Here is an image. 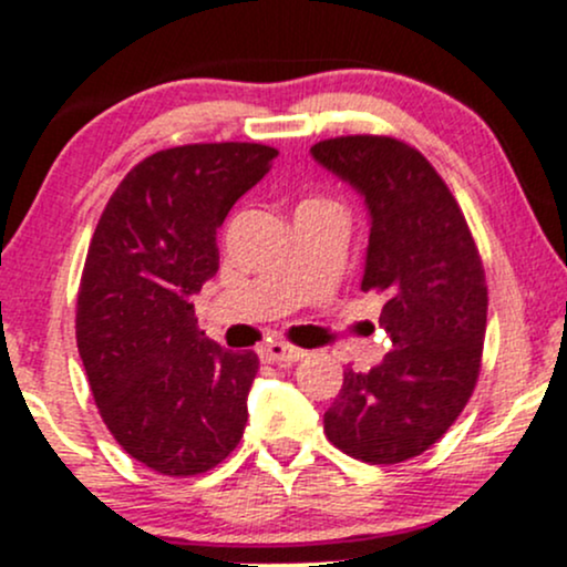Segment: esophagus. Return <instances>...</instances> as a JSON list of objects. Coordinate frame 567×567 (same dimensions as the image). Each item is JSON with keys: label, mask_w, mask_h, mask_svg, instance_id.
Wrapping results in <instances>:
<instances>
[{"label": "esophagus", "mask_w": 567, "mask_h": 567, "mask_svg": "<svg viewBox=\"0 0 567 567\" xmlns=\"http://www.w3.org/2000/svg\"><path fill=\"white\" fill-rule=\"evenodd\" d=\"M260 358L266 360V363H296V360L303 358V350H296V347H288V344H279V341H271V344H264L260 347Z\"/></svg>", "instance_id": "34e87169"}]
</instances>
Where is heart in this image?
<instances>
[{"instance_id":"b5f03b06","label":"heart","mask_w":567,"mask_h":567,"mask_svg":"<svg viewBox=\"0 0 567 567\" xmlns=\"http://www.w3.org/2000/svg\"><path fill=\"white\" fill-rule=\"evenodd\" d=\"M303 204H328V207H336V204L328 202V198H309V202H303Z\"/></svg>"}]
</instances>
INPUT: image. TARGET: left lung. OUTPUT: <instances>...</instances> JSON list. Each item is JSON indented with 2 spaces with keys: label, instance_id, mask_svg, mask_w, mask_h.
<instances>
[{
  "label": "left lung",
  "instance_id": "obj_1",
  "mask_svg": "<svg viewBox=\"0 0 567 567\" xmlns=\"http://www.w3.org/2000/svg\"><path fill=\"white\" fill-rule=\"evenodd\" d=\"M371 215L360 288L388 296L379 326L393 350L371 371H344L326 435L344 455L393 465L431 450L476 388L487 282L463 209L431 161L393 136L354 134L312 147Z\"/></svg>",
  "mask_w": 567,
  "mask_h": 567
}]
</instances>
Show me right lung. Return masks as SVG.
Returning a JSON list of instances; mask_svg holds the SVG:
<instances>
[{
  "mask_svg": "<svg viewBox=\"0 0 567 567\" xmlns=\"http://www.w3.org/2000/svg\"><path fill=\"white\" fill-rule=\"evenodd\" d=\"M274 158L258 142L147 155L93 231L74 320L80 358L117 444L164 476L215 468L245 433L258 354L209 341L193 296L220 266L217 228Z\"/></svg>",
  "mask_w": 567,
  "mask_h": 567,
  "instance_id": "add662e5",
  "label": "right lung"
}]
</instances>
